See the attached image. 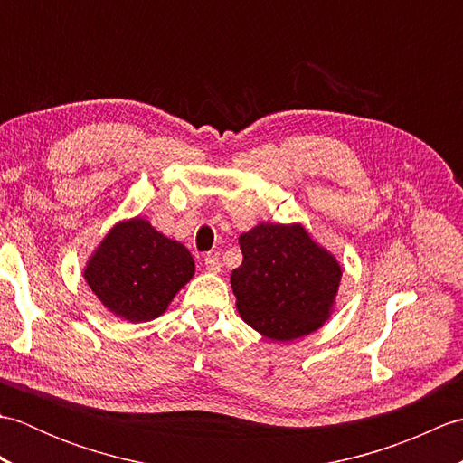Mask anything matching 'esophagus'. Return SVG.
<instances>
[{"label":"esophagus","mask_w":463,"mask_h":463,"mask_svg":"<svg viewBox=\"0 0 463 463\" xmlns=\"http://www.w3.org/2000/svg\"><path fill=\"white\" fill-rule=\"evenodd\" d=\"M204 269L209 272H219L221 270V260L216 254H206L204 257Z\"/></svg>","instance_id":"1"}]
</instances>
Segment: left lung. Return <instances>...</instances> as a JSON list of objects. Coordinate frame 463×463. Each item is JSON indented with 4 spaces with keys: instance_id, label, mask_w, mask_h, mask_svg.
I'll use <instances>...</instances> for the list:
<instances>
[{
    "instance_id": "1",
    "label": "left lung",
    "mask_w": 463,
    "mask_h": 463,
    "mask_svg": "<svg viewBox=\"0 0 463 463\" xmlns=\"http://www.w3.org/2000/svg\"><path fill=\"white\" fill-rule=\"evenodd\" d=\"M239 242L242 264L231 284L242 320L279 342L320 328L338 292V260L300 224L262 222Z\"/></svg>"
}]
</instances>
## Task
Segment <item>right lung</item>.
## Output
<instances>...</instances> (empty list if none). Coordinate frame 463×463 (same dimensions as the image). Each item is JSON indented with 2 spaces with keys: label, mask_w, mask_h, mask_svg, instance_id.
<instances>
[{
  "label": "right lung",
  "mask_w": 463,
  "mask_h": 463,
  "mask_svg": "<svg viewBox=\"0 0 463 463\" xmlns=\"http://www.w3.org/2000/svg\"><path fill=\"white\" fill-rule=\"evenodd\" d=\"M193 274L191 252L137 216L113 226L83 277L115 317L149 322L161 317Z\"/></svg>",
  "instance_id": "right-lung-1"
}]
</instances>
